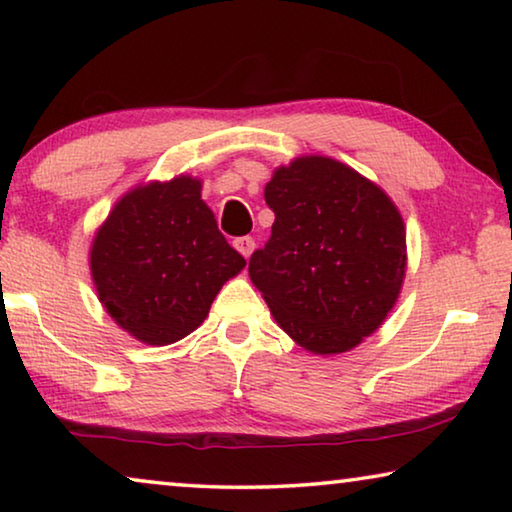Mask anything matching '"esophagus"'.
<instances>
[{"label":"esophagus","instance_id":"esophagus-1","mask_svg":"<svg viewBox=\"0 0 512 512\" xmlns=\"http://www.w3.org/2000/svg\"><path fill=\"white\" fill-rule=\"evenodd\" d=\"M232 246H235L239 253L248 259L250 255H253V250H255V239L253 237H239V239L232 241Z\"/></svg>","mask_w":512,"mask_h":512}]
</instances>
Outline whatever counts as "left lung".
I'll return each instance as SVG.
<instances>
[{"mask_svg":"<svg viewBox=\"0 0 512 512\" xmlns=\"http://www.w3.org/2000/svg\"><path fill=\"white\" fill-rule=\"evenodd\" d=\"M271 239L248 275L275 323L311 354H341L377 332L400 298L406 228L393 198L327 155L273 171Z\"/></svg>","mask_w":512,"mask_h":512,"instance_id":"left-lung-1","label":"left lung"}]
</instances>
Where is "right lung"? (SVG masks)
<instances>
[{
  "mask_svg": "<svg viewBox=\"0 0 512 512\" xmlns=\"http://www.w3.org/2000/svg\"><path fill=\"white\" fill-rule=\"evenodd\" d=\"M203 180L140 183L119 198L90 246L99 302L144 345H171L210 314L216 293L246 259L216 228L201 198Z\"/></svg>",
  "mask_w": 512,
  "mask_h": 512,
  "instance_id": "right-lung-1",
  "label": "right lung"
}]
</instances>
